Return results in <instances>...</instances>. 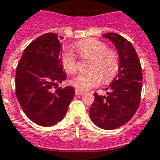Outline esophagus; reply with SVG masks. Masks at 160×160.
<instances>
[{
  "label": "esophagus",
  "mask_w": 160,
  "mask_h": 160,
  "mask_svg": "<svg viewBox=\"0 0 160 160\" xmlns=\"http://www.w3.org/2000/svg\"><path fill=\"white\" fill-rule=\"evenodd\" d=\"M83 93H84V92H83V91H80V90L76 89V95H81V94H83Z\"/></svg>",
  "instance_id": "34e87169"
}]
</instances>
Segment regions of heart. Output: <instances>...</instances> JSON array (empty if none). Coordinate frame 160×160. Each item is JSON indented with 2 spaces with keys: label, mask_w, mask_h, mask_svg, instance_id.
I'll use <instances>...</instances> for the list:
<instances>
[{
  "label": "heart",
  "mask_w": 160,
  "mask_h": 160,
  "mask_svg": "<svg viewBox=\"0 0 160 160\" xmlns=\"http://www.w3.org/2000/svg\"><path fill=\"white\" fill-rule=\"evenodd\" d=\"M75 48L82 58L91 59L89 73L80 74L71 80L76 89L84 91L98 86L102 82L111 81L117 75L119 68L118 53L108 48L107 44L95 38H87L75 45ZM63 68L71 75L76 72V58L71 51L62 53Z\"/></svg>",
  "instance_id": "b5f03b06"
}]
</instances>
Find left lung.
<instances>
[{
  "label": "left lung",
  "mask_w": 160,
  "mask_h": 160,
  "mask_svg": "<svg viewBox=\"0 0 160 160\" xmlns=\"http://www.w3.org/2000/svg\"><path fill=\"white\" fill-rule=\"evenodd\" d=\"M102 36L113 42L119 58L118 74L106 90L108 96L94 93V101L89 108V116L102 129H116L134 116L141 102L142 69L132 44L115 33Z\"/></svg>",
  "instance_id": "left-lung-1"
}]
</instances>
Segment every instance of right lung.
<instances>
[{
	"mask_svg": "<svg viewBox=\"0 0 160 160\" xmlns=\"http://www.w3.org/2000/svg\"><path fill=\"white\" fill-rule=\"evenodd\" d=\"M62 54L58 35L45 33L24 49L16 67L17 99L26 116L42 127H52L62 121L75 95L71 86L52 91L58 83L67 79Z\"/></svg>",
	"mask_w": 160,
	"mask_h": 160,
	"instance_id": "right-lung-1",
	"label": "right lung"
}]
</instances>
